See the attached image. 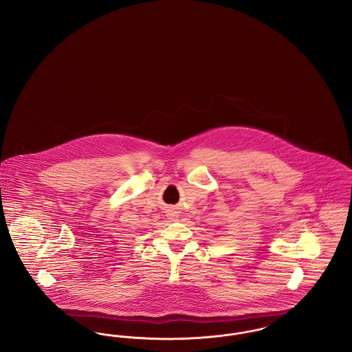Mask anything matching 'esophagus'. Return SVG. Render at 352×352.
Listing matches in <instances>:
<instances>
[{"instance_id": "esophagus-1", "label": "esophagus", "mask_w": 352, "mask_h": 352, "mask_svg": "<svg viewBox=\"0 0 352 352\" xmlns=\"http://www.w3.org/2000/svg\"><path fill=\"white\" fill-rule=\"evenodd\" d=\"M172 217H175V214H172Z\"/></svg>"}]
</instances>
